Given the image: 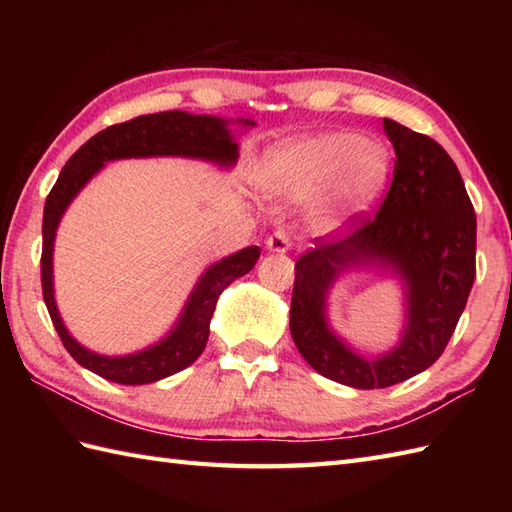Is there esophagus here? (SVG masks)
Here are the masks:
<instances>
[{"label": "esophagus", "instance_id": "1", "mask_svg": "<svg viewBox=\"0 0 512 512\" xmlns=\"http://www.w3.org/2000/svg\"><path fill=\"white\" fill-rule=\"evenodd\" d=\"M266 248L273 250V253H286V250L290 248V233L286 231V228H277L273 235H268Z\"/></svg>", "mask_w": 512, "mask_h": 512}]
</instances>
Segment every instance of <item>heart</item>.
<instances>
[{"instance_id":"heart-1","label":"heart","mask_w":512,"mask_h":512,"mask_svg":"<svg viewBox=\"0 0 512 512\" xmlns=\"http://www.w3.org/2000/svg\"><path fill=\"white\" fill-rule=\"evenodd\" d=\"M387 173L389 156L383 145L350 132H330L268 149L259 184L284 200H303L330 187L334 204L358 209L380 191Z\"/></svg>"}]
</instances>
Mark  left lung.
<instances>
[{
	"mask_svg": "<svg viewBox=\"0 0 512 512\" xmlns=\"http://www.w3.org/2000/svg\"><path fill=\"white\" fill-rule=\"evenodd\" d=\"M394 178L376 213L354 231L314 239L295 264L290 334L308 365L356 389H385L431 367L458 325L475 281L477 220L458 167L436 140L385 118ZM383 261L408 281V330L394 353L374 362L354 355L324 323V292L350 265Z\"/></svg>",
	"mask_w": 512,
	"mask_h": 512,
	"instance_id": "1",
	"label": "left lung"
}]
</instances>
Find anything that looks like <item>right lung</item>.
Instances as JSON below:
<instances>
[{
    "instance_id": "1",
    "label": "right lung",
    "mask_w": 512,
    "mask_h": 512,
    "mask_svg": "<svg viewBox=\"0 0 512 512\" xmlns=\"http://www.w3.org/2000/svg\"><path fill=\"white\" fill-rule=\"evenodd\" d=\"M248 125H253L246 121ZM143 156H191L215 160L220 165H233L237 160V145L228 134L226 123L215 116H193L187 112H160L132 118L92 136L88 143L74 151L65 162L57 182L43 206V246H41V288L43 301L50 312L54 328L65 350L76 363L99 374L112 383L145 385L167 378L180 369L189 367L198 358L209 341V323L217 297L237 277L250 273L259 259V248L248 246L239 253L211 266L195 286L193 295L184 308L176 328L165 341L149 347L145 352L110 358L94 354L76 343L63 328L61 317L54 306L52 295V246L54 233L63 211L81 187L99 171L107 160L116 158H143Z\"/></svg>"
}]
</instances>
